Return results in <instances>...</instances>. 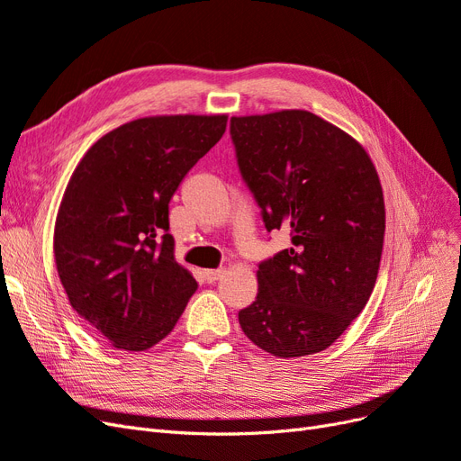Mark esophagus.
Wrapping results in <instances>:
<instances>
[{"label":"esophagus","instance_id":"obj_1","mask_svg":"<svg viewBox=\"0 0 461 461\" xmlns=\"http://www.w3.org/2000/svg\"><path fill=\"white\" fill-rule=\"evenodd\" d=\"M222 275H225V269H207V271H203V278L207 283L221 281Z\"/></svg>","mask_w":461,"mask_h":461}]
</instances>
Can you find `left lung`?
Wrapping results in <instances>:
<instances>
[{
  "instance_id": "8db88e82",
  "label": "left lung",
  "mask_w": 461,
  "mask_h": 461,
  "mask_svg": "<svg viewBox=\"0 0 461 461\" xmlns=\"http://www.w3.org/2000/svg\"><path fill=\"white\" fill-rule=\"evenodd\" d=\"M230 138L265 229L292 240L259 263L240 327L273 356L317 354L366 308L379 275V175L352 136L310 111L232 117Z\"/></svg>"
}]
</instances>
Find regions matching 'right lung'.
<instances>
[{
    "mask_svg": "<svg viewBox=\"0 0 461 461\" xmlns=\"http://www.w3.org/2000/svg\"><path fill=\"white\" fill-rule=\"evenodd\" d=\"M227 129V115L131 121L75 169L55 221V265L73 310L115 348L163 340L198 283L175 261L169 202Z\"/></svg>",
    "mask_w": 461,
    "mask_h": 461,
    "instance_id": "obj_1",
    "label": "right lung"
}]
</instances>
